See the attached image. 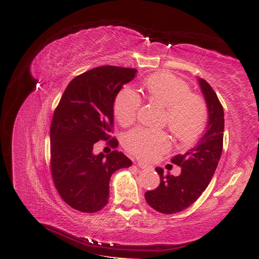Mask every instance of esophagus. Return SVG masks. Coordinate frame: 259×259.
Here are the masks:
<instances>
[{"label": "esophagus", "instance_id": "1", "mask_svg": "<svg viewBox=\"0 0 259 259\" xmlns=\"http://www.w3.org/2000/svg\"><path fill=\"white\" fill-rule=\"evenodd\" d=\"M137 166H138L141 169H151L152 168L151 166H148V164H146L144 162H138V163H137Z\"/></svg>", "mask_w": 259, "mask_h": 259}]
</instances>
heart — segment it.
<instances>
[{
  "label": "heart",
  "mask_w": 259,
  "mask_h": 259,
  "mask_svg": "<svg viewBox=\"0 0 259 259\" xmlns=\"http://www.w3.org/2000/svg\"><path fill=\"white\" fill-rule=\"evenodd\" d=\"M148 99L164 109L163 123L180 141L195 139L205 128L208 110L205 100L190 92L187 82L168 72L149 76L145 82ZM141 106V98L135 90L124 88L113 102V112L120 124L133 123ZM123 146L130 153L146 160L166 152L170 139L166 133L136 128L123 138Z\"/></svg>",
  "instance_id": "b5f03b06"
}]
</instances>
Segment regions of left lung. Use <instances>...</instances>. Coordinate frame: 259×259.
<instances>
[{
	"label": "left lung",
	"mask_w": 259,
	"mask_h": 259,
	"mask_svg": "<svg viewBox=\"0 0 259 259\" xmlns=\"http://www.w3.org/2000/svg\"><path fill=\"white\" fill-rule=\"evenodd\" d=\"M208 108V124L205 134L195 146L171 159L181 168L177 177L164 175L162 168H156L160 185L145 194L148 205L161 213H176L185 210L200 197L210 183L223 151L224 109L210 84L198 79Z\"/></svg>",
	"instance_id": "1"
}]
</instances>
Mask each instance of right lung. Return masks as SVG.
Wrapping results in <instances>:
<instances>
[{"label": "right lung", "instance_id": "add662e5", "mask_svg": "<svg viewBox=\"0 0 259 259\" xmlns=\"http://www.w3.org/2000/svg\"><path fill=\"white\" fill-rule=\"evenodd\" d=\"M137 70L104 65L87 71L70 82L54 111L51 129V174L62 199L76 210L96 212L107 205L114 171L133 161L114 150L93 153L99 140L118 147L109 134L113 126V102Z\"/></svg>", "mask_w": 259, "mask_h": 259}]
</instances>
